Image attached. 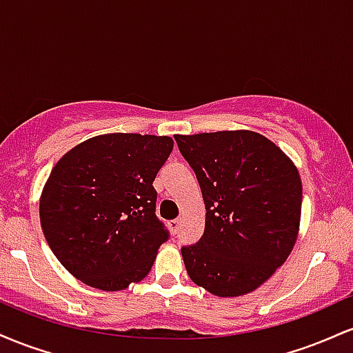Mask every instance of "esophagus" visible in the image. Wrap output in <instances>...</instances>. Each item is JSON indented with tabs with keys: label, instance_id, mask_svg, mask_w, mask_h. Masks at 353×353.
<instances>
[{
	"label": "esophagus",
	"instance_id": "esophagus-1",
	"mask_svg": "<svg viewBox=\"0 0 353 353\" xmlns=\"http://www.w3.org/2000/svg\"><path fill=\"white\" fill-rule=\"evenodd\" d=\"M179 225H181L179 219H172V221H169V228H171L172 234H177V230H179Z\"/></svg>",
	"mask_w": 353,
	"mask_h": 353
}]
</instances>
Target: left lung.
Instances as JSON below:
<instances>
[{"label": "left lung", "mask_w": 353, "mask_h": 353, "mask_svg": "<svg viewBox=\"0 0 353 353\" xmlns=\"http://www.w3.org/2000/svg\"><path fill=\"white\" fill-rule=\"evenodd\" d=\"M199 181L205 229L181 249L190 281L219 297L252 292L295 244L302 182L292 161L252 131L174 136Z\"/></svg>", "instance_id": "1"}]
</instances>
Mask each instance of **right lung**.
<instances>
[{
  "label": "right lung",
  "mask_w": 353,
  "mask_h": 353,
  "mask_svg": "<svg viewBox=\"0 0 353 353\" xmlns=\"http://www.w3.org/2000/svg\"><path fill=\"white\" fill-rule=\"evenodd\" d=\"M168 136H96L64 154L39 202L52 254L81 282L123 290L149 274L169 230L152 182L172 152Z\"/></svg>",
  "instance_id": "right-lung-1"
}]
</instances>
